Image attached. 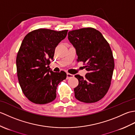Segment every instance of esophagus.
<instances>
[{
	"instance_id": "esophagus-1",
	"label": "esophagus",
	"mask_w": 135,
	"mask_h": 135,
	"mask_svg": "<svg viewBox=\"0 0 135 135\" xmlns=\"http://www.w3.org/2000/svg\"><path fill=\"white\" fill-rule=\"evenodd\" d=\"M74 75H73V74H69V73L67 74V79H69L70 78H74Z\"/></svg>"
}]
</instances>
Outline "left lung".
<instances>
[{
	"instance_id": "obj_1",
	"label": "left lung",
	"mask_w": 135,
	"mask_h": 135,
	"mask_svg": "<svg viewBox=\"0 0 135 135\" xmlns=\"http://www.w3.org/2000/svg\"><path fill=\"white\" fill-rule=\"evenodd\" d=\"M68 38L76 50L77 61H83L85 77L75 75L79 84L74 88L75 98L91 103L99 101L110 86L114 68L111 49L101 32L92 28L70 31Z\"/></svg>"
}]
</instances>
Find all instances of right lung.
I'll list each match as a JSON object with an SVG mask.
<instances>
[{
    "label": "right lung",
    "instance_id": "1",
    "mask_svg": "<svg viewBox=\"0 0 135 135\" xmlns=\"http://www.w3.org/2000/svg\"><path fill=\"white\" fill-rule=\"evenodd\" d=\"M67 32L41 28L28 33L21 43L16 59L17 76L22 92L33 103L53 101L57 85L66 79L64 71L54 73L49 65Z\"/></svg>",
    "mask_w": 135,
    "mask_h": 135
}]
</instances>
